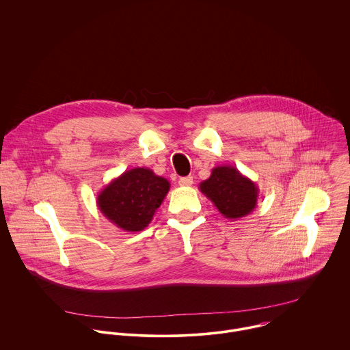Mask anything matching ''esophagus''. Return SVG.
Instances as JSON below:
<instances>
[{
  "label": "esophagus",
  "mask_w": 350,
  "mask_h": 350,
  "mask_svg": "<svg viewBox=\"0 0 350 350\" xmlns=\"http://www.w3.org/2000/svg\"><path fill=\"white\" fill-rule=\"evenodd\" d=\"M193 183H194L193 176H185V178L179 179V186H182V187H190Z\"/></svg>",
  "instance_id": "obj_1"
}]
</instances>
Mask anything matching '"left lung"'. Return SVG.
I'll use <instances>...</instances> for the list:
<instances>
[{"instance_id": "8db88e82", "label": "left lung", "mask_w": 350, "mask_h": 350, "mask_svg": "<svg viewBox=\"0 0 350 350\" xmlns=\"http://www.w3.org/2000/svg\"><path fill=\"white\" fill-rule=\"evenodd\" d=\"M200 190L229 219L250 214L258 197L256 183L232 165L213 168L210 178L200 182Z\"/></svg>"}]
</instances>
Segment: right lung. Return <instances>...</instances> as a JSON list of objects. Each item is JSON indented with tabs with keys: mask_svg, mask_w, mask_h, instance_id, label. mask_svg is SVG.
I'll return each instance as SVG.
<instances>
[{
	"mask_svg": "<svg viewBox=\"0 0 350 350\" xmlns=\"http://www.w3.org/2000/svg\"><path fill=\"white\" fill-rule=\"evenodd\" d=\"M170 191V182L150 168L136 167L113 179L97 197L100 213L125 232H140Z\"/></svg>",
	"mask_w": 350,
	"mask_h": 350,
	"instance_id": "add662e5",
	"label": "right lung"
}]
</instances>
